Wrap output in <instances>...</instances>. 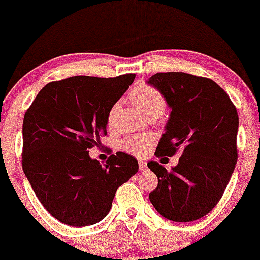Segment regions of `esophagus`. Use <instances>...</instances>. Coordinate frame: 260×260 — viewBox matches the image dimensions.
<instances>
[{
    "label": "esophagus",
    "mask_w": 260,
    "mask_h": 260,
    "mask_svg": "<svg viewBox=\"0 0 260 260\" xmlns=\"http://www.w3.org/2000/svg\"><path fill=\"white\" fill-rule=\"evenodd\" d=\"M138 168H140L141 172H144V170H147V163L144 161H138Z\"/></svg>",
    "instance_id": "obj_1"
}]
</instances>
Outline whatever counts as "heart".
Wrapping results in <instances>:
<instances>
[{
  "label": "heart",
  "instance_id": "obj_1",
  "mask_svg": "<svg viewBox=\"0 0 260 260\" xmlns=\"http://www.w3.org/2000/svg\"><path fill=\"white\" fill-rule=\"evenodd\" d=\"M130 101L144 113L145 116L159 117L166 111L167 102L166 98L158 90L145 83H140L135 86L129 93ZM119 104L115 103L109 109L106 122L111 127L115 125L116 113L118 111ZM151 138L147 135H136V136H126L120 142V147L130 154L136 156H143L149 149Z\"/></svg>",
  "mask_w": 260,
  "mask_h": 260
}]
</instances>
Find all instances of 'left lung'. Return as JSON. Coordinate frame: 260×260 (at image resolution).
<instances>
[{
    "mask_svg": "<svg viewBox=\"0 0 260 260\" xmlns=\"http://www.w3.org/2000/svg\"><path fill=\"white\" fill-rule=\"evenodd\" d=\"M148 84L161 92L172 109L156 157L182 151L169 172L158 162H148L158 179L149 199L166 219L194 221L215 207L232 176L238 159L237 109L209 78L165 72L154 74Z\"/></svg>",
    "mask_w": 260,
    "mask_h": 260,
    "instance_id": "8db88e82",
    "label": "left lung"
}]
</instances>
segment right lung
<instances>
[{
    "label": "right lung",
    "instance_id": "1",
    "mask_svg": "<svg viewBox=\"0 0 260 260\" xmlns=\"http://www.w3.org/2000/svg\"><path fill=\"white\" fill-rule=\"evenodd\" d=\"M135 79L70 77L39 92L23 118L22 168L49 214L70 226H90L108 215L118 187L138 170L125 152L102 167L88 149L106 136V117Z\"/></svg>",
    "mask_w": 260,
    "mask_h": 260
}]
</instances>
